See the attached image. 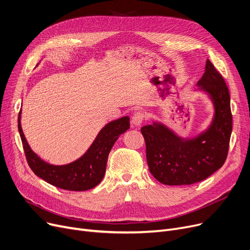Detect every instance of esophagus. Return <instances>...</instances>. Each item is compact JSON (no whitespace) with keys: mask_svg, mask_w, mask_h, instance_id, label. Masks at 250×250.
<instances>
[{"mask_svg":"<svg viewBox=\"0 0 250 250\" xmlns=\"http://www.w3.org/2000/svg\"><path fill=\"white\" fill-rule=\"evenodd\" d=\"M146 118V115L142 112H136L133 116H132V124L135 126H140L141 123L144 122Z\"/></svg>","mask_w":250,"mask_h":250,"instance_id":"esophagus-1","label":"esophagus"}]
</instances>
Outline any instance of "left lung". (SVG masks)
<instances>
[{
	"instance_id": "left-lung-1",
	"label": "left lung",
	"mask_w": 250,
	"mask_h": 250,
	"mask_svg": "<svg viewBox=\"0 0 250 250\" xmlns=\"http://www.w3.org/2000/svg\"><path fill=\"white\" fill-rule=\"evenodd\" d=\"M196 85L198 90L208 94L215 109L210 125L205 131L192 138H183L161 122L141 128L149 172L166 185L203 181L219 170L227 159L232 132L230 93L208 59Z\"/></svg>"
}]
</instances>
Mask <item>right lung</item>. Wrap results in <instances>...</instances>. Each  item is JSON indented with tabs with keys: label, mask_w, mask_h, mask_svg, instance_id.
<instances>
[{
	"label": "right lung",
	"mask_w": 250,
	"mask_h": 250,
	"mask_svg": "<svg viewBox=\"0 0 250 250\" xmlns=\"http://www.w3.org/2000/svg\"><path fill=\"white\" fill-rule=\"evenodd\" d=\"M20 121L21 110L18 115V130L32 172L45 182L71 191H84L96 187L103 180L109 153L114 144L130 127L127 116L108 123L82 157L70 164L56 166L44 162L32 151L22 131Z\"/></svg>",
	"instance_id": "obj_1"
}]
</instances>
